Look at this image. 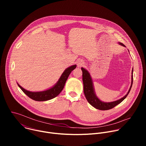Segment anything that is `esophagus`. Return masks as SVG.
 Here are the masks:
<instances>
[{
	"mask_svg": "<svg viewBox=\"0 0 146 146\" xmlns=\"http://www.w3.org/2000/svg\"><path fill=\"white\" fill-rule=\"evenodd\" d=\"M77 64L78 67H81L83 65H84V62H82V60H79L77 61Z\"/></svg>",
	"mask_w": 146,
	"mask_h": 146,
	"instance_id": "1",
	"label": "esophagus"
}]
</instances>
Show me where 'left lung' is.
Returning <instances> with one entry per match:
<instances>
[{
    "label": "left lung",
    "mask_w": 146,
    "mask_h": 146,
    "mask_svg": "<svg viewBox=\"0 0 146 146\" xmlns=\"http://www.w3.org/2000/svg\"><path fill=\"white\" fill-rule=\"evenodd\" d=\"M119 45L126 47V46L121 43H118ZM129 51V50H128ZM81 70L82 72V81L83 85H84V93L85 96L91 106L96 109L100 110H107L111 109H113L121 102H122L125 99L127 98L128 94L129 93L131 89L132 88L133 83V69L132 71V76H131V85L128 93L125 95L123 98L111 102H105L100 100L96 95L95 89L94 87V84L92 82V79L91 77L90 73L84 68H81Z\"/></svg>",
    "instance_id": "1"
}]
</instances>
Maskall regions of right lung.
<instances>
[{"label":"right lung","mask_w":146,"mask_h":146,"mask_svg":"<svg viewBox=\"0 0 146 146\" xmlns=\"http://www.w3.org/2000/svg\"><path fill=\"white\" fill-rule=\"evenodd\" d=\"M76 65H72L68 68H66L65 71L62 74L61 76L59 78L58 81L56 84L52 87L51 88L43 91H39V92H32L28 91L24 88H23L21 86L18 84H17L18 87L21 89V90L31 99L36 100V101H46L50 99H52L56 96H57L60 92L64 89L65 84L66 83V81L72 72L76 68Z\"/></svg>","instance_id":"1"}]
</instances>
